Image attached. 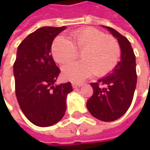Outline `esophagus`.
I'll list each match as a JSON object with an SVG mask.
<instances>
[{
	"instance_id": "1",
	"label": "esophagus",
	"mask_w": 150,
	"mask_h": 150,
	"mask_svg": "<svg viewBox=\"0 0 150 150\" xmlns=\"http://www.w3.org/2000/svg\"><path fill=\"white\" fill-rule=\"evenodd\" d=\"M82 85V83L81 82H72V87L75 88H79V87H81Z\"/></svg>"
}]
</instances>
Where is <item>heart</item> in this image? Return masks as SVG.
<instances>
[{"label":"heart","mask_w":150,"mask_h":150,"mask_svg":"<svg viewBox=\"0 0 150 150\" xmlns=\"http://www.w3.org/2000/svg\"><path fill=\"white\" fill-rule=\"evenodd\" d=\"M71 42L59 36L51 47L54 60L63 64L78 56L82 61L70 62L62 69V75L69 81H79L93 73L97 76L109 74L116 67L121 57V46L117 39L93 27L76 29L71 33Z\"/></svg>","instance_id":"b5f03b06"}]
</instances>
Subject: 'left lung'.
<instances>
[{"label":"left lung","mask_w":150,"mask_h":150,"mask_svg":"<svg viewBox=\"0 0 150 150\" xmlns=\"http://www.w3.org/2000/svg\"><path fill=\"white\" fill-rule=\"evenodd\" d=\"M107 28L120 43L121 61L110 75L90 83L94 93L87 101V108L96 119L112 122L123 115L130 107L137 75L135 55L129 41L115 29Z\"/></svg>","instance_id":"1"}]
</instances>
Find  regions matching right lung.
Returning <instances> with one entry per match:
<instances>
[{
    "mask_svg": "<svg viewBox=\"0 0 150 150\" xmlns=\"http://www.w3.org/2000/svg\"><path fill=\"white\" fill-rule=\"evenodd\" d=\"M66 27H43L18 47L14 63L15 95L25 116L35 125L48 127L63 117L71 83L55 85L61 73L50 54L54 39Z\"/></svg>",
    "mask_w": 150,
    "mask_h": 150,
    "instance_id": "1",
    "label": "right lung"
}]
</instances>
